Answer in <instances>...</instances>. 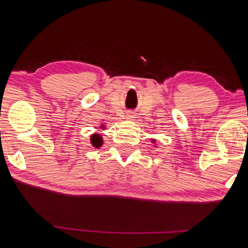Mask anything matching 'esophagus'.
<instances>
[{
    "label": "esophagus",
    "instance_id": "1",
    "mask_svg": "<svg viewBox=\"0 0 248 248\" xmlns=\"http://www.w3.org/2000/svg\"><path fill=\"white\" fill-rule=\"evenodd\" d=\"M128 118H129V119H132V118H133V116H132V115H130V114H129V116H128Z\"/></svg>",
    "mask_w": 248,
    "mask_h": 248
}]
</instances>
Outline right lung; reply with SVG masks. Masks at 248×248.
I'll list each match as a JSON object with an SVG mask.
<instances>
[{
  "label": "right lung",
  "instance_id": "1",
  "mask_svg": "<svg viewBox=\"0 0 248 248\" xmlns=\"http://www.w3.org/2000/svg\"><path fill=\"white\" fill-rule=\"evenodd\" d=\"M91 141H92V144L96 146V148H99V146L103 143L102 138H100L99 134H94V136H92Z\"/></svg>",
  "mask_w": 248,
  "mask_h": 248
}]
</instances>
